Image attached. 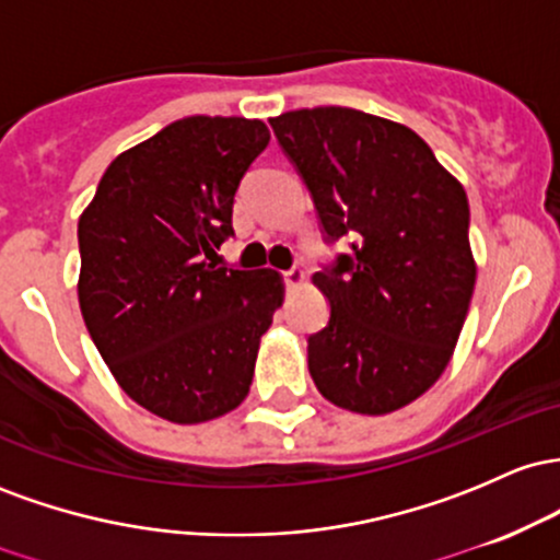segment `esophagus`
Masks as SVG:
<instances>
[{
	"instance_id": "esophagus-1",
	"label": "esophagus",
	"mask_w": 560,
	"mask_h": 560,
	"mask_svg": "<svg viewBox=\"0 0 560 560\" xmlns=\"http://www.w3.org/2000/svg\"><path fill=\"white\" fill-rule=\"evenodd\" d=\"M282 280H285L288 288H296V285H301V282H304V272H301L299 267H291V269H285V272H282Z\"/></svg>"
}]
</instances>
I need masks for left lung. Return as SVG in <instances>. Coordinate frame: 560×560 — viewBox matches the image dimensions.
Here are the masks:
<instances>
[{"label": "left lung", "instance_id": "8db88e82", "mask_svg": "<svg viewBox=\"0 0 560 560\" xmlns=\"http://www.w3.org/2000/svg\"><path fill=\"white\" fill-rule=\"evenodd\" d=\"M269 124L325 243H349L314 275L330 304L328 325L306 338L314 386L362 416L399 410L444 373L466 323V190L416 131L386 118L323 105Z\"/></svg>", "mask_w": 560, "mask_h": 560}]
</instances>
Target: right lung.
I'll return each mask as SVG.
<instances>
[{
    "label": "right lung",
    "instance_id": "right-lung-1",
    "mask_svg": "<svg viewBox=\"0 0 560 560\" xmlns=\"http://www.w3.org/2000/svg\"><path fill=\"white\" fill-rule=\"evenodd\" d=\"M267 144L256 118H179L118 155L79 219L86 330L124 392L172 423L246 399L282 301L272 269L206 261L235 235L237 187Z\"/></svg>",
    "mask_w": 560,
    "mask_h": 560
}]
</instances>
